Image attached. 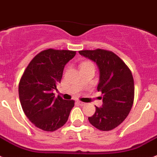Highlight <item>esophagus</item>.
<instances>
[{"mask_svg": "<svg viewBox=\"0 0 157 157\" xmlns=\"http://www.w3.org/2000/svg\"><path fill=\"white\" fill-rule=\"evenodd\" d=\"M77 103H78V104H79V105H81V106H82V105H85V103H84V102H82V101H77Z\"/></svg>", "mask_w": 157, "mask_h": 157, "instance_id": "esophagus-1", "label": "esophagus"}]
</instances>
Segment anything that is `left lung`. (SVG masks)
Instances as JSON below:
<instances>
[{"label":"left lung","instance_id":"obj_1","mask_svg":"<svg viewBox=\"0 0 157 157\" xmlns=\"http://www.w3.org/2000/svg\"><path fill=\"white\" fill-rule=\"evenodd\" d=\"M79 54L95 63L99 71L97 89L101 91L103 103L95 106L89 122L101 131L113 130L126 119L133 105L135 85L131 70L112 52L84 50Z\"/></svg>","mask_w":157,"mask_h":157}]
</instances>
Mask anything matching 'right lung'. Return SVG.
I'll use <instances>...</instances> for the list:
<instances>
[{"label":"right lung","instance_id":"obj_1","mask_svg":"<svg viewBox=\"0 0 157 157\" xmlns=\"http://www.w3.org/2000/svg\"><path fill=\"white\" fill-rule=\"evenodd\" d=\"M75 55L68 50L43 51L32 59L21 78L19 95L24 113L43 131L63 127L74 106L73 100L56 98L53 91L61 81L65 66Z\"/></svg>","mask_w":157,"mask_h":157}]
</instances>
